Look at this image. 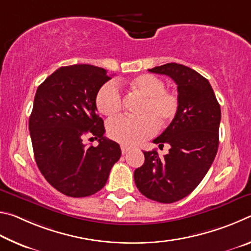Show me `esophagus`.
Here are the masks:
<instances>
[{
    "mask_svg": "<svg viewBox=\"0 0 251 251\" xmlns=\"http://www.w3.org/2000/svg\"><path fill=\"white\" fill-rule=\"evenodd\" d=\"M121 150H122V154H123V155H125L127 151H129L130 148H129V147H127V146L122 145V146H121Z\"/></svg>",
    "mask_w": 251,
    "mask_h": 251,
    "instance_id": "obj_1",
    "label": "esophagus"
}]
</instances>
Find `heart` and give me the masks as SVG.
Returning <instances> with one entry per match:
<instances>
[{"label":"heart","mask_w":251,"mask_h":251,"mask_svg":"<svg viewBox=\"0 0 251 251\" xmlns=\"http://www.w3.org/2000/svg\"><path fill=\"white\" fill-rule=\"evenodd\" d=\"M126 86L134 94L144 99L138 112L141 116L114 118L107 123V134L123 145L134 146L154 135L156 128H166L177 116L180 100L176 92L165 90L164 80L152 74L136 76L126 83ZM95 105L101 115H118L123 103L116 85H103L96 93Z\"/></svg>","instance_id":"b5f03b06"}]
</instances>
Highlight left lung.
Instances as JSON below:
<instances>
[{"label":"left lung","mask_w":251,"mask_h":251,"mask_svg":"<svg viewBox=\"0 0 251 251\" xmlns=\"http://www.w3.org/2000/svg\"><path fill=\"white\" fill-rule=\"evenodd\" d=\"M148 71L174 79L180 107L152 141L159 148L169 144V152L160 158L156 151H144L145 161L135 169L134 179L144 196L171 203L188 196L209 171L218 151L222 112L208 79L190 67L168 63Z\"/></svg>","instance_id":"obj_1"}]
</instances>
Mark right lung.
I'll use <instances>...</instances> for the list:
<instances>
[{
    "instance_id": "1",
    "label": "right lung",
    "mask_w": 251,
    "mask_h": 251,
    "mask_svg": "<svg viewBox=\"0 0 251 251\" xmlns=\"http://www.w3.org/2000/svg\"><path fill=\"white\" fill-rule=\"evenodd\" d=\"M110 78L94 65L63 66L36 91L28 122L34 157L45 179L66 196L99 192L121 157L120 145L104 136L95 105L96 93ZM86 134L99 139V145L85 146Z\"/></svg>"
}]
</instances>
